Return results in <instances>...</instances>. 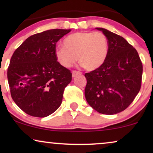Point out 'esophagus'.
Instances as JSON below:
<instances>
[{"label": "esophagus", "mask_w": 153, "mask_h": 153, "mask_svg": "<svg viewBox=\"0 0 153 153\" xmlns=\"http://www.w3.org/2000/svg\"><path fill=\"white\" fill-rule=\"evenodd\" d=\"M81 74V72H77V71H73V72H72V77H73V78H74V77H76L77 75Z\"/></svg>", "instance_id": "obj_1"}]
</instances>
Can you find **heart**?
I'll list each match as a JSON object with an SVG mask.
<instances>
[{"label":"heart","instance_id":"b5f03b06","mask_svg":"<svg viewBox=\"0 0 153 153\" xmlns=\"http://www.w3.org/2000/svg\"><path fill=\"white\" fill-rule=\"evenodd\" d=\"M64 47L58 46L54 54L60 65L71 68L77 60L85 70L94 71L103 65L108 53L106 35L100 32H78L67 36Z\"/></svg>","mask_w":153,"mask_h":153}]
</instances>
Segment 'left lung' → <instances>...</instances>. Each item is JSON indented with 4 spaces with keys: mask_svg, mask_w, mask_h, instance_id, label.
Instances as JSON below:
<instances>
[{
    "mask_svg": "<svg viewBox=\"0 0 153 153\" xmlns=\"http://www.w3.org/2000/svg\"><path fill=\"white\" fill-rule=\"evenodd\" d=\"M107 37L108 53L97 70L85 73V100L100 114H116L124 111L139 93L143 65L134 48L120 35L96 28Z\"/></svg>",
    "mask_w": 153,
    "mask_h": 153,
    "instance_id": "left-lung-1",
    "label": "left lung"
}]
</instances>
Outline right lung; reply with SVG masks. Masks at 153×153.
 I'll use <instances>...</instances> for the list:
<instances>
[{
  "mask_svg": "<svg viewBox=\"0 0 153 153\" xmlns=\"http://www.w3.org/2000/svg\"><path fill=\"white\" fill-rule=\"evenodd\" d=\"M71 31L51 29L29 37L15 50L7 69L12 100L30 116L44 118L58 109L72 73L58 63L56 42Z\"/></svg>",
  "mask_w": 153,
  "mask_h": 153,
  "instance_id": "obj_1",
  "label": "right lung"
}]
</instances>
